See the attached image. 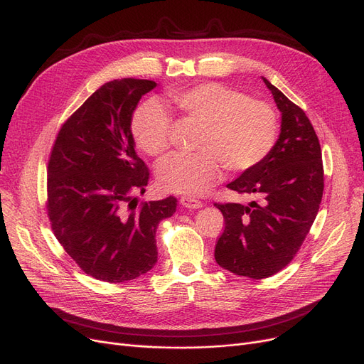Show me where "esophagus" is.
Returning <instances> with one entry per match:
<instances>
[{"mask_svg": "<svg viewBox=\"0 0 364 364\" xmlns=\"http://www.w3.org/2000/svg\"><path fill=\"white\" fill-rule=\"evenodd\" d=\"M180 203L184 206V208H188V209H199L203 206V203L195 198H190V196H183L180 199Z\"/></svg>", "mask_w": 364, "mask_h": 364, "instance_id": "esophagus-1", "label": "esophagus"}]
</instances>
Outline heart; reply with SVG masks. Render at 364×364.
<instances>
[{
  "label": "heart",
  "instance_id": "obj_1",
  "mask_svg": "<svg viewBox=\"0 0 364 364\" xmlns=\"http://www.w3.org/2000/svg\"><path fill=\"white\" fill-rule=\"evenodd\" d=\"M168 100L186 118L202 125L203 132L198 155H171L158 165V183L165 192L202 195L223 177L224 166L232 172L250 171L269 156L276 144V110L242 91L206 82L172 91ZM131 129L149 155L159 156L168 150L171 118L161 103H143L134 112Z\"/></svg>",
  "mask_w": 364,
  "mask_h": 364
}]
</instances>
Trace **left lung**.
<instances>
[{
    "label": "left lung",
    "instance_id": "8db88e82",
    "mask_svg": "<svg viewBox=\"0 0 364 364\" xmlns=\"http://www.w3.org/2000/svg\"><path fill=\"white\" fill-rule=\"evenodd\" d=\"M262 81L282 113L279 139L259 165L227 184L257 200L215 203L225 221L215 261L251 279L270 277L292 261L316 220L324 187L321 149L307 114L269 80Z\"/></svg>",
    "mask_w": 364,
    "mask_h": 364
}]
</instances>
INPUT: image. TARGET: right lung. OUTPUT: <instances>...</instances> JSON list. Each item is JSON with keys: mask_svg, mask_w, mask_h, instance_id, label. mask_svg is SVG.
Returning a JSON list of instances; mask_svg holds the SVG:
<instances>
[{"mask_svg": "<svg viewBox=\"0 0 364 364\" xmlns=\"http://www.w3.org/2000/svg\"><path fill=\"white\" fill-rule=\"evenodd\" d=\"M147 80H113L94 91L63 124L48 161L47 211L54 236L81 270L122 283L158 261L156 228L172 217L177 199L132 205L146 192L149 169L131 132Z\"/></svg>", "mask_w": 364, "mask_h": 364, "instance_id": "obj_1", "label": "right lung"}]
</instances>
